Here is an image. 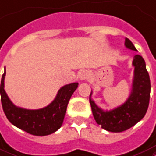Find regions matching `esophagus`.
I'll list each match as a JSON object with an SVG mask.
<instances>
[{
  "label": "esophagus",
  "mask_w": 156,
  "mask_h": 156,
  "mask_svg": "<svg viewBox=\"0 0 156 156\" xmlns=\"http://www.w3.org/2000/svg\"><path fill=\"white\" fill-rule=\"evenodd\" d=\"M89 78V73L87 71H82L78 74V79L80 81H85Z\"/></svg>",
  "instance_id": "obj_1"
}]
</instances>
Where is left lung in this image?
I'll list each match as a JSON object with an SVG mask.
<instances>
[{"label":"left lung","instance_id":"obj_1","mask_svg":"<svg viewBox=\"0 0 156 156\" xmlns=\"http://www.w3.org/2000/svg\"><path fill=\"white\" fill-rule=\"evenodd\" d=\"M125 46L136 51L133 42L125 38ZM133 78L131 93L126 101L113 110H105L97 105L90 94V104L94 119L103 129L112 133H120L138 123L148 109L151 93V81L144 59L136 55L133 59Z\"/></svg>","mask_w":156,"mask_h":156}]
</instances>
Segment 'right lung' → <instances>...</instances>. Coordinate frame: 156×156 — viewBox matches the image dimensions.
<instances>
[{"label": "right lung", "mask_w": 156, "mask_h": 156, "mask_svg": "<svg viewBox=\"0 0 156 156\" xmlns=\"http://www.w3.org/2000/svg\"><path fill=\"white\" fill-rule=\"evenodd\" d=\"M5 67L0 93L2 108L8 120L15 127L34 136H46L56 132L62 126L69 101L78 83H70L60 87L53 101L46 107L29 110L15 105L9 98L5 91Z\"/></svg>", "instance_id": "add662e5"}]
</instances>
